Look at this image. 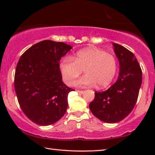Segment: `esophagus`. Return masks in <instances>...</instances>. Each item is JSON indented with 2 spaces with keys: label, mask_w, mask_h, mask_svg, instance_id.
<instances>
[{
  "label": "esophagus",
  "mask_w": 155,
  "mask_h": 155,
  "mask_svg": "<svg viewBox=\"0 0 155 155\" xmlns=\"http://www.w3.org/2000/svg\"><path fill=\"white\" fill-rule=\"evenodd\" d=\"M77 92H78V94H83V91H81V90H77Z\"/></svg>",
  "instance_id": "obj_1"
}]
</instances>
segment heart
Masks as SVG:
<instances>
[{"mask_svg": "<svg viewBox=\"0 0 155 155\" xmlns=\"http://www.w3.org/2000/svg\"><path fill=\"white\" fill-rule=\"evenodd\" d=\"M116 59L112 54L97 48H87L77 52L72 58L66 57L60 64L63 80L68 85H72L82 74L85 75L77 81L80 86L104 88L114 81L117 73Z\"/></svg>", "mask_w": 155, "mask_h": 155, "instance_id": "1", "label": "heart"}]
</instances>
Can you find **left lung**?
<instances>
[{
	"mask_svg": "<svg viewBox=\"0 0 155 155\" xmlns=\"http://www.w3.org/2000/svg\"><path fill=\"white\" fill-rule=\"evenodd\" d=\"M113 46L119 60L118 78L107 90L96 91L89 105L94 115L107 123L121 121L132 111L142 82V71L134 54L118 44Z\"/></svg>",
	"mask_w": 155,
	"mask_h": 155,
	"instance_id": "left-lung-1",
	"label": "left lung"
}]
</instances>
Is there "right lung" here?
Wrapping results in <instances>:
<instances>
[{"label":"right lung","mask_w":155,"mask_h":155,"mask_svg":"<svg viewBox=\"0 0 155 155\" xmlns=\"http://www.w3.org/2000/svg\"><path fill=\"white\" fill-rule=\"evenodd\" d=\"M72 48L44 40L27 50L18 61L14 87L23 113L35 124L48 126L64 116L68 95L74 90L62 81L59 61Z\"/></svg>","instance_id":"right-lung-1"}]
</instances>
